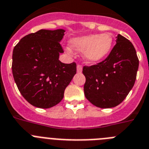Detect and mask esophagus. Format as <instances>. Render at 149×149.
I'll return each mask as SVG.
<instances>
[{
    "instance_id": "obj_1",
    "label": "esophagus",
    "mask_w": 149,
    "mask_h": 149,
    "mask_svg": "<svg viewBox=\"0 0 149 149\" xmlns=\"http://www.w3.org/2000/svg\"><path fill=\"white\" fill-rule=\"evenodd\" d=\"M82 66L81 64H78L77 65V73H82Z\"/></svg>"
}]
</instances>
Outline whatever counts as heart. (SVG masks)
Masks as SVG:
<instances>
[{"mask_svg": "<svg viewBox=\"0 0 149 149\" xmlns=\"http://www.w3.org/2000/svg\"><path fill=\"white\" fill-rule=\"evenodd\" d=\"M73 49L84 52V58L91 63L105 58L112 49L113 39L109 33L89 34L76 37L70 41Z\"/></svg>", "mask_w": 149, "mask_h": 149, "instance_id": "1", "label": "heart"}]
</instances>
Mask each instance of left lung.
Instances as JSON below:
<instances>
[{"label":"left lung","instance_id":"obj_1","mask_svg":"<svg viewBox=\"0 0 149 149\" xmlns=\"http://www.w3.org/2000/svg\"><path fill=\"white\" fill-rule=\"evenodd\" d=\"M138 67L139 59L134 46L118 34L116 44L105 60L83 67L85 97L99 108L116 107L134 87Z\"/></svg>","mask_w":149,"mask_h":149}]
</instances>
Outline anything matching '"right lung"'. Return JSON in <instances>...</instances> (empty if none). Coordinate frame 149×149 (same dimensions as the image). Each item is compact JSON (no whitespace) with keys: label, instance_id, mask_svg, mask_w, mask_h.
<instances>
[{"label":"right lung","instance_id":"add662e5","mask_svg":"<svg viewBox=\"0 0 149 149\" xmlns=\"http://www.w3.org/2000/svg\"><path fill=\"white\" fill-rule=\"evenodd\" d=\"M65 31L40 30L29 33L13 52L12 71L21 94L31 105L51 108L61 101L64 90L76 73V64H64L60 42Z\"/></svg>","mask_w":149,"mask_h":149}]
</instances>
